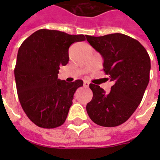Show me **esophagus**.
<instances>
[{"mask_svg":"<svg viewBox=\"0 0 160 160\" xmlns=\"http://www.w3.org/2000/svg\"><path fill=\"white\" fill-rule=\"evenodd\" d=\"M89 84H90V82H89L88 81H84V82H83V86H84L85 87H88Z\"/></svg>","mask_w":160,"mask_h":160,"instance_id":"1","label":"esophagus"}]
</instances>
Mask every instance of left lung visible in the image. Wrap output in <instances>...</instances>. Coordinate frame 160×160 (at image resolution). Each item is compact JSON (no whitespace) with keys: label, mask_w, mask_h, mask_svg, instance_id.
<instances>
[{"label":"left lung","mask_w":160,"mask_h":160,"mask_svg":"<svg viewBox=\"0 0 160 160\" xmlns=\"http://www.w3.org/2000/svg\"><path fill=\"white\" fill-rule=\"evenodd\" d=\"M86 37L102 56L103 71L114 83L108 94L90 83L93 98L87 103V114L98 125L117 127L132 115L142 101L150 79L149 55L140 42L122 33Z\"/></svg>","instance_id":"obj_1"}]
</instances>
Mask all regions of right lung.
Masks as SVG:
<instances>
[{"mask_svg": "<svg viewBox=\"0 0 160 160\" xmlns=\"http://www.w3.org/2000/svg\"><path fill=\"white\" fill-rule=\"evenodd\" d=\"M85 40L83 34L42 29L20 46L14 69L18 98L28 118L39 128H55L66 121L73 94L83 82L68 83L58 78V73L69 62L70 46Z\"/></svg>", "mask_w": 160, "mask_h": 160, "instance_id": "right-lung-1", "label": "right lung"}]
</instances>
